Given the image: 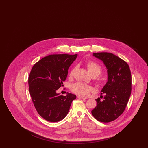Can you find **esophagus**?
Here are the masks:
<instances>
[{"instance_id":"34e87169","label":"esophagus","mask_w":148,"mask_h":148,"mask_svg":"<svg viewBox=\"0 0 148 148\" xmlns=\"http://www.w3.org/2000/svg\"><path fill=\"white\" fill-rule=\"evenodd\" d=\"M77 99H86L87 98H84V97H81V96H79V95H77Z\"/></svg>"}]
</instances>
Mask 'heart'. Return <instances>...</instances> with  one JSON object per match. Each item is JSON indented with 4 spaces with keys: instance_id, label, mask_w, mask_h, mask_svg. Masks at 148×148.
Masks as SVG:
<instances>
[{
    "instance_id": "obj_1",
    "label": "heart",
    "mask_w": 148,
    "mask_h": 148,
    "mask_svg": "<svg viewBox=\"0 0 148 148\" xmlns=\"http://www.w3.org/2000/svg\"><path fill=\"white\" fill-rule=\"evenodd\" d=\"M86 66L88 71L92 77H97L102 71V67L101 65L93 60L88 61L86 63ZM75 69V68H74L70 71L69 76L71 77H73ZM98 84L99 85H103L104 84V80L102 79H99ZM71 90L73 92L79 96L86 97L89 95L91 92H93L94 89L90 85L85 84L83 83L77 82L71 85Z\"/></svg>"
}]
</instances>
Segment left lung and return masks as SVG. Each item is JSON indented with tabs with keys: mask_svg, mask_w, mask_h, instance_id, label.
I'll list each match as a JSON object with an SVG mask.
<instances>
[{
	"mask_svg": "<svg viewBox=\"0 0 148 148\" xmlns=\"http://www.w3.org/2000/svg\"><path fill=\"white\" fill-rule=\"evenodd\" d=\"M93 56L104 62L108 78L101 93L104 96L95 99L97 106L92 114L99 121L109 123L117 119L125 109L132 92L131 72L127 62L112 53H94Z\"/></svg>",
	"mask_w": 148,
	"mask_h": 148,
	"instance_id": "obj_1",
	"label": "left lung"
}]
</instances>
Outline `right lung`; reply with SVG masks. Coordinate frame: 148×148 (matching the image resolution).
I'll return each instance as SVG.
<instances>
[{"label":"right lung","instance_id":"add662e5","mask_svg":"<svg viewBox=\"0 0 148 148\" xmlns=\"http://www.w3.org/2000/svg\"><path fill=\"white\" fill-rule=\"evenodd\" d=\"M77 54H51L34 65L28 77L29 90L38 113L50 122H57L68 114L76 95L57 94L63 85L71 64Z\"/></svg>","mask_w":148,"mask_h":148}]
</instances>
